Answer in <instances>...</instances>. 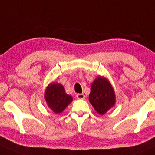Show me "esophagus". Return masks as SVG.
I'll return each instance as SVG.
<instances>
[{
    "label": "esophagus",
    "instance_id": "obj_1",
    "mask_svg": "<svg viewBox=\"0 0 155 155\" xmlns=\"http://www.w3.org/2000/svg\"><path fill=\"white\" fill-rule=\"evenodd\" d=\"M76 97L79 100H84L85 98V95L84 94H76Z\"/></svg>",
    "mask_w": 155,
    "mask_h": 155
}]
</instances>
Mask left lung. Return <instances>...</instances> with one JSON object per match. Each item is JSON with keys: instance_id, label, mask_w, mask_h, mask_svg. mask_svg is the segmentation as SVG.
Returning a JSON list of instances; mask_svg holds the SVG:
<instances>
[{"instance_id": "8db88e82", "label": "left lung", "mask_w": 155, "mask_h": 155, "mask_svg": "<svg viewBox=\"0 0 155 155\" xmlns=\"http://www.w3.org/2000/svg\"><path fill=\"white\" fill-rule=\"evenodd\" d=\"M90 103L100 115H104L115 105V91L107 78L99 76L91 85Z\"/></svg>"}]
</instances>
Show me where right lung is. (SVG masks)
Wrapping results in <instances>:
<instances>
[{
    "label": "right lung",
    "mask_w": 155,
    "mask_h": 155,
    "mask_svg": "<svg viewBox=\"0 0 155 155\" xmlns=\"http://www.w3.org/2000/svg\"><path fill=\"white\" fill-rule=\"evenodd\" d=\"M44 97L48 107L56 114L62 113L73 101L72 96L66 94L63 86L54 81L45 89Z\"/></svg>",
    "instance_id": "1"
}]
</instances>
